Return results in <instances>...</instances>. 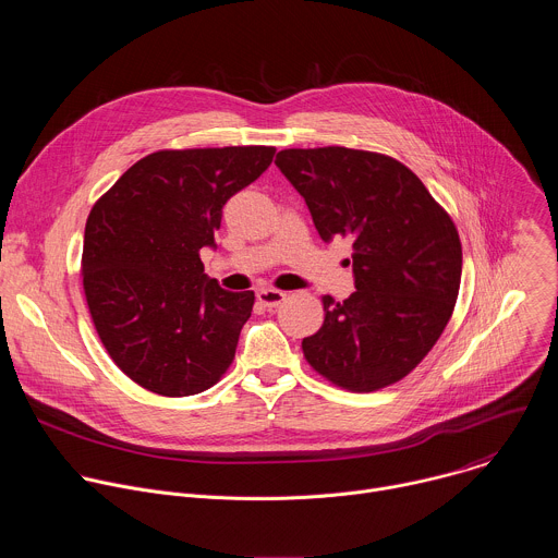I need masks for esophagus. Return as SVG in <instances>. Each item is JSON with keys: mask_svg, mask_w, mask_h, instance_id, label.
Instances as JSON below:
<instances>
[{"mask_svg": "<svg viewBox=\"0 0 558 558\" xmlns=\"http://www.w3.org/2000/svg\"><path fill=\"white\" fill-rule=\"evenodd\" d=\"M256 298H258L260 304L274 308V306H278V304L287 298V293H284V291H278V289H260V291L256 293Z\"/></svg>", "mask_w": 558, "mask_h": 558, "instance_id": "1", "label": "esophagus"}]
</instances>
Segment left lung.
Segmentation results:
<instances>
[{
  "label": "left lung",
  "instance_id": "obj_1",
  "mask_svg": "<svg viewBox=\"0 0 558 558\" xmlns=\"http://www.w3.org/2000/svg\"><path fill=\"white\" fill-rule=\"evenodd\" d=\"M276 166L323 241L353 243L355 291L344 302L323 298L325 325L302 340L306 362L357 392L395 384L426 357L452 315L461 282L454 222L407 166L384 154L282 149Z\"/></svg>",
  "mask_w": 558,
  "mask_h": 558
}]
</instances>
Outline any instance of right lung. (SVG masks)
<instances>
[{
  "instance_id": "add662e5",
  "label": "right lung",
  "mask_w": 558,
  "mask_h": 558,
  "mask_svg": "<svg viewBox=\"0 0 558 558\" xmlns=\"http://www.w3.org/2000/svg\"><path fill=\"white\" fill-rule=\"evenodd\" d=\"M274 147L161 149L134 163L93 207L84 233V289L95 329L138 386L185 397L229 368L254 291L209 278L225 203L274 161Z\"/></svg>"
}]
</instances>
